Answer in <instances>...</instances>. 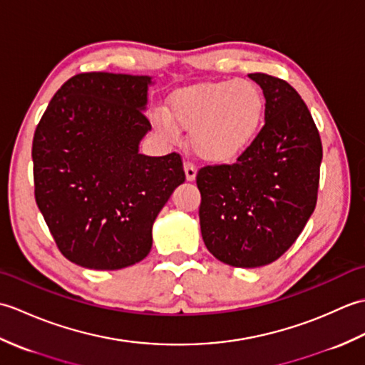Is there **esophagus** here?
I'll return each mask as SVG.
<instances>
[{
  "mask_svg": "<svg viewBox=\"0 0 365 365\" xmlns=\"http://www.w3.org/2000/svg\"><path fill=\"white\" fill-rule=\"evenodd\" d=\"M183 169H185V177H187V180L188 182H195L196 180V174H197L195 165H191L190 161H185L183 163Z\"/></svg>",
  "mask_w": 365,
  "mask_h": 365,
  "instance_id": "1",
  "label": "esophagus"
}]
</instances>
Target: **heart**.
Wrapping results in <instances>:
<instances>
[{"label":"heart","instance_id":"heart-1","mask_svg":"<svg viewBox=\"0 0 365 365\" xmlns=\"http://www.w3.org/2000/svg\"><path fill=\"white\" fill-rule=\"evenodd\" d=\"M265 106L263 92L252 81L204 83L174 94L168 114H157L153 122L169 141H177L178 128L190 131L197 157L220 165L251 149L262 131Z\"/></svg>","mask_w":365,"mask_h":365}]
</instances>
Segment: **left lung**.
Listing matches in <instances>:
<instances>
[{"label": "left lung", "mask_w": 365, "mask_h": 365, "mask_svg": "<svg viewBox=\"0 0 365 365\" xmlns=\"http://www.w3.org/2000/svg\"><path fill=\"white\" fill-rule=\"evenodd\" d=\"M265 97V125L235 165L197 173L204 243L230 267L268 265L289 250L314 213L323 157L311 113L289 83L250 73Z\"/></svg>", "instance_id": "obj_1"}]
</instances>
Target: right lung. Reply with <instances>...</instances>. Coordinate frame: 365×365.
<instances>
[{
	"label": "right lung",
	"instance_id": "1",
	"mask_svg": "<svg viewBox=\"0 0 365 365\" xmlns=\"http://www.w3.org/2000/svg\"><path fill=\"white\" fill-rule=\"evenodd\" d=\"M153 83L147 75H75L36 128V202L76 265L120 269L141 262L155 220L185 182L180 155L139 153L152 128L144 111Z\"/></svg>",
	"mask_w": 365,
	"mask_h": 365
}]
</instances>
